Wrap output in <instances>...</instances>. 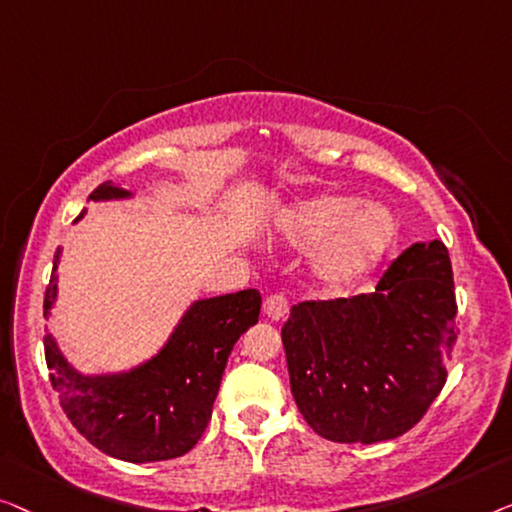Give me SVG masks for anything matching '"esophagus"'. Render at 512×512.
Returning a JSON list of instances; mask_svg holds the SVG:
<instances>
[{
	"instance_id": "1",
	"label": "esophagus",
	"mask_w": 512,
	"mask_h": 512,
	"mask_svg": "<svg viewBox=\"0 0 512 512\" xmlns=\"http://www.w3.org/2000/svg\"><path fill=\"white\" fill-rule=\"evenodd\" d=\"M287 308H290V301L283 292H276V294H269L264 301V313L269 315L271 320H280L283 315L287 313Z\"/></svg>"
}]
</instances>
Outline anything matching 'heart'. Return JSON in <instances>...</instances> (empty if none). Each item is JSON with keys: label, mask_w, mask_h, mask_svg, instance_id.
<instances>
[{"label": "heart", "mask_w": 512, "mask_h": 512, "mask_svg": "<svg viewBox=\"0 0 512 512\" xmlns=\"http://www.w3.org/2000/svg\"><path fill=\"white\" fill-rule=\"evenodd\" d=\"M285 239L315 248L313 273L325 285H345L380 262L397 239V220L378 204L355 206L348 197L325 194L301 201L283 215Z\"/></svg>", "instance_id": "heart-1"}]
</instances>
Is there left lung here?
Wrapping results in <instances>:
<instances>
[{"mask_svg": "<svg viewBox=\"0 0 512 512\" xmlns=\"http://www.w3.org/2000/svg\"><path fill=\"white\" fill-rule=\"evenodd\" d=\"M455 318V280L441 241L403 250L376 292L292 306L280 336L299 413L336 443L406 434L443 390Z\"/></svg>", "mask_w": 512, "mask_h": 512, "instance_id": "8db88e82", "label": "left lung"}]
</instances>
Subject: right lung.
Wrapping results in <instances>:
<instances>
[{
	"mask_svg": "<svg viewBox=\"0 0 512 512\" xmlns=\"http://www.w3.org/2000/svg\"><path fill=\"white\" fill-rule=\"evenodd\" d=\"M125 197L129 192L111 181L90 194L95 201ZM57 262L60 248L43 315L50 313L57 297ZM259 306L262 294L257 290L201 299L153 359L118 376H83L46 334L43 350L50 385L60 394V406L78 434L106 455L134 464L181 457L204 434L229 352L243 331L257 325Z\"/></svg>",
	"mask_w": 512,
	"mask_h": 512,
	"instance_id": "obj_1",
	"label": "right lung"
}]
</instances>
